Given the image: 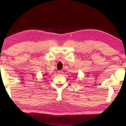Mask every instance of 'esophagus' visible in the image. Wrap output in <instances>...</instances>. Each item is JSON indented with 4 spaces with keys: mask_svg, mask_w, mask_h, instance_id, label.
Listing matches in <instances>:
<instances>
[{
    "mask_svg": "<svg viewBox=\"0 0 126 126\" xmlns=\"http://www.w3.org/2000/svg\"><path fill=\"white\" fill-rule=\"evenodd\" d=\"M58 72H59V74L62 75V74H63V71H62V70H59V71H58Z\"/></svg>",
    "mask_w": 126,
    "mask_h": 126,
    "instance_id": "esophagus-1",
    "label": "esophagus"
}]
</instances>
